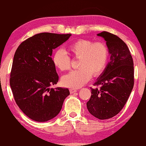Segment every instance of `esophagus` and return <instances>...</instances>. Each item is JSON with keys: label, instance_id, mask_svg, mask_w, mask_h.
Returning <instances> with one entry per match:
<instances>
[{"label": "esophagus", "instance_id": "obj_1", "mask_svg": "<svg viewBox=\"0 0 146 146\" xmlns=\"http://www.w3.org/2000/svg\"><path fill=\"white\" fill-rule=\"evenodd\" d=\"M70 92L71 94H73L74 92H77V90L76 89H74V88H70Z\"/></svg>", "mask_w": 146, "mask_h": 146}]
</instances>
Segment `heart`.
Wrapping results in <instances>:
<instances>
[{
    "label": "heart",
    "instance_id": "heart-1",
    "mask_svg": "<svg viewBox=\"0 0 146 146\" xmlns=\"http://www.w3.org/2000/svg\"><path fill=\"white\" fill-rule=\"evenodd\" d=\"M70 55L80 59L78 70L72 71L62 78L66 87L80 88L89 80L93 74L98 76L106 66L108 60V50L103 43H94L89 40L80 39L74 42L68 47ZM53 64L61 71L70 68L71 59L63 50L59 49L52 57Z\"/></svg>",
    "mask_w": 146,
    "mask_h": 146
}]
</instances>
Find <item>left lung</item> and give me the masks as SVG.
<instances>
[{
    "instance_id": "left-lung-1",
    "label": "left lung",
    "mask_w": 146,
    "mask_h": 146,
    "mask_svg": "<svg viewBox=\"0 0 146 146\" xmlns=\"http://www.w3.org/2000/svg\"><path fill=\"white\" fill-rule=\"evenodd\" d=\"M106 42L110 61L94 83L100 88H91L87 102L88 111L100 119L112 118L119 113L132 92L134 84L133 62L126 44L113 34H98Z\"/></svg>"
}]
</instances>
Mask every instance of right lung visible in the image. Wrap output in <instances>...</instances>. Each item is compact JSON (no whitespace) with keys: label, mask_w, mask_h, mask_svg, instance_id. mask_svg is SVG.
Returning a JSON list of instances; mask_svg holds the SVG:
<instances>
[{"label":"right lung","mask_w":146,"mask_h":146,"mask_svg":"<svg viewBox=\"0 0 146 146\" xmlns=\"http://www.w3.org/2000/svg\"><path fill=\"white\" fill-rule=\"evenodd\" d=\"M71 34L41 33L23 42L14 54L10 86L23 112L34 121L45 122L59 113L68 88H50L59 76L51 56Z\"/></svg>","instance_id":"right-lung-1"}]
</instances>
